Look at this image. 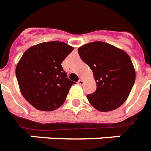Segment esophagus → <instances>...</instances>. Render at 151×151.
<instances>
[{
	"label": "esophagus",
	"instance_id": "34e87169",
	"mask_svg": "<svg viewBox=\"0 0 151 151\" xmlns=\"http://www.w3.org/2000/svg\"><path fill=\"white\" fill-rule=\"evenodd\" d=\"M78 84L79 85H84V81L82 80V79H80V80L78 81Z\"/></svg>",
	"mask_w": 151,
	"mask_h": 151
}]
</instances>
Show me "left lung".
I'll use <instances>...</instances> for the list:
<instances>
[{"label": "left lung", "mask_w": 151, "mask_h": 151, "mask_svg": "<svg viewBox=\"0 0 151 151\" xmlns=\"http://www.w3.org/2000/svg\"><path fill=\"white\" fill-rule=\"evenodd\" d=\"M78 54L93 72L94 93L87 95L90 104L101 112L117 109L129 97L136 80V71L124 51L103 41L85 44Z\"/></svg>", "instance_id": "obj_1"}]
</instances>
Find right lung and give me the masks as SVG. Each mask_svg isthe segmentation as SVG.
Listing matches in <instances>:
<instances>
[{
  "instance_id": "add662e5",
  "label": "right lung",
  "mask_w": 151,
  "mask_h": 151,
  "mask_svg": "<svg viewBox=\"0 0 151 151\" xmlns=\"http://www.w3.org/2000/svg\"><path fill=\"white\" fill-rule=\"evenodd\" d=\"M73 48L61 41L43 42L28 48L17 63L20 92L37 110L60 107L75 82L67 78L61 63Z\"/></svg>"
}]
</instances>
